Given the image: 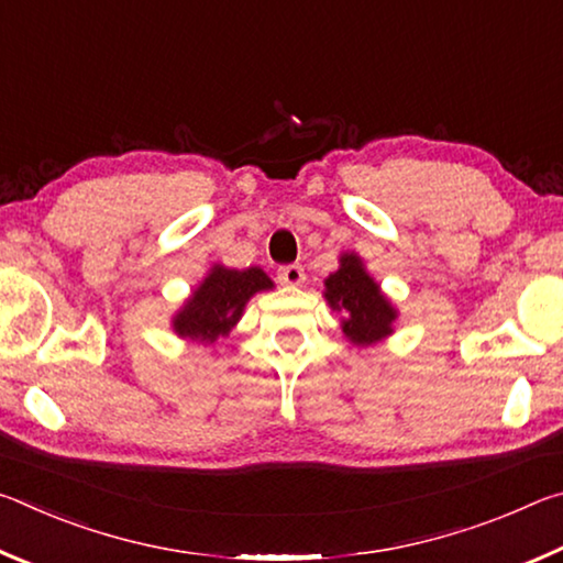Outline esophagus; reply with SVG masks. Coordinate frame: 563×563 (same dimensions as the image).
<instances>
[{
	"mask_svg": "<svg viewBox=\"0 0 563 563\" xmlns=\"http://www.w3.org/2000/svg\"><path fill=\"white\" fill-rule=\"evenodd\" d=\"M278 278L283 285H288V288H298V285L305 283L302 265H283L278 271Z\"/></svg>",
	"mask_w": 563,
	"mask_h": 563,
	"instance_id": "1",
	"label": "esophagus"
}]
</instances>
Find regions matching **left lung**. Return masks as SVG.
I'll list each match as a JSON object with an SVG mask.
<instances>
[{
	"label": "left lung",
	"instance_id": "8db88e82",
	"mask_svg": "<svg viewBox=\"0 0 563 563\" xmlns=\"http://www.w3.org/2000/svg\"><path fill=\"white\" fill-rule=\"evenodd\" d=\"M325 300L332 310L345 312L342 332L355 345L365 347L393 335L397 310L369 278L357 253L340 255V268L325 280Z\"/></svg>",
	"mask_w": 563,
	"mask_h": 563
}]
</instances>
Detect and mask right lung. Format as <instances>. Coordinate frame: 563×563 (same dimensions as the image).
I'll return each instance as SVG.
<instances>
[{
    "instance_id": "right-lung-1",
    "label": "right lung",
    "mask_w": 563,
    "mask_h": 563,
    "mask_svg": "<svg viewBox=\"0 0 563 563\" xmlns=\"http://www.w3.org/2000/svg\"><path fill=\"white\" fill-rule=\"evenodd\" d=\"M273 280L261 268L235 271L213 265L201 285L176 312L174 330L178 338L216 342L225 338L243 316L245 302L255 292L271 290Z\"/></svg>"
}]
</instances>
